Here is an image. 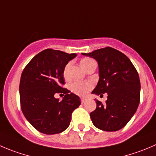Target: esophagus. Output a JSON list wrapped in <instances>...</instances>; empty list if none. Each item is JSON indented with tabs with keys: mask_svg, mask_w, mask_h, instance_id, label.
<instances>
[{
	"mask_svg": "<svg viewBox=\"0 0 156 156\" xmlns=\"http://www.w3.org/2000/svg\"><path fill=\"white\" fill-rule=\"evenodd\" d=\"M80 100H81V103H83L84 102L86 101V99H85V98L82 97V98H81V99H80Z\"/></svg>",
	"mask_w": 156,
	"mask_h": 156,
	"instance_id": "esophagus-1",
	"label": "esophagus"
}]
</instances>
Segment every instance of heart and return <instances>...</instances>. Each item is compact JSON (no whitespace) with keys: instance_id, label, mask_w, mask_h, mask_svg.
<instances>
[{"instance_id":"heart-1","label":"heart","mask_w":156,"mask_h":156,"mask_svg":"<svg viewBox=\"0 0 156 156\" xmlns=\"http://www.w3.org/2000/svg\"><path fill=\"white\" fill-rule=\"evenodd\" d=\"M95 62L94 60H92L90 58H84L80 61V65L82 66L83 69L85 70L91 63ZM68 65L65 67L64 71H63V76L65 77L66 76V73H67L68 69ZM93 87V83L91 82L88 83H80V82H75L70 86V89L72 90L73 93H76L80 96H85Z\"/></svg>"}]
</instances>
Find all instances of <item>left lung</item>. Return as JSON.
<instances>
[{"mask_svg":"<svg viewBox=\"0 0 156 156\" xmlns=\"http://www.w3.org/2000/svg\"><path fill=\"white\" fill-rule=\"evenodd\" d=\"M82 55L93 57L99 65V79L93 94L107 93V100L95 99L96 108L90 118L96 128L114 132L123 128L136 113L140 99V80L137 70L124 53L112 47Z\"/></svg>","mask_w":156,"mask_h":156,"instance_id":"8db88e82","label":"left lung"}]
</instances>
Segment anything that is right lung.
Returning <instances> with one entry per match:
<instances>
[{
  "mask_svg": "<svg viewBox=\"0 0 156 156\" xmlns=\"http://www.w3.org/2000/svg\"><path fill=\"white\" fill-rule=\"evenodd\" d=\"M76 53L47 49L28 63L20 77L21 110L30 123L47 135L60 133L69 126L71 115L80 105L78 96L62 85L65 83L63 71ZM56 93L65 94L61 101Z\"/></svg>",
  "mask_w": 156,
  "mask_h": 156,
  "instance_id": "right-lung-1",
  "label": "right lung"
}]
</instances>
